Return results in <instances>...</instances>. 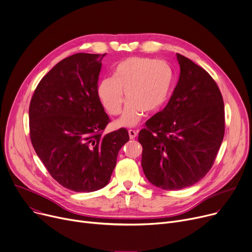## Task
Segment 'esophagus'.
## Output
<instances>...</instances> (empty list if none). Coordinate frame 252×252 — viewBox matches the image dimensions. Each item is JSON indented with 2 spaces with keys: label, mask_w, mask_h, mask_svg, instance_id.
<instances>
[{
  "label": "esophagus",
  "mask_w": 252,
  "mask_h": 252,
  "mask_svg": "<svg viewBox=\"0 0 252 252\" xmlns=\"http://www.w3.org/2000/svg\"><path fill=\"white\" fill-rule=\"evenodd\" d=\"M128 133H129L130 139H134L135 137L137 136V131H135V130H133V129H129V130H128Z\"/></svg>",
  "instance_id": "esophagus-1"
}]
</instances>
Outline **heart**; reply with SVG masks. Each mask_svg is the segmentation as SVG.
I'll return each mask as SVG.
<instances>
[{"label":"heart","instance_id":"b5f03b06","mask_svg":"<svg viewBox=\"0 0 252 252\" xmlns=\"http://www.w3.org/2000/svg\"><path fill=\"white\" fill-rule=\"evenodd\" d=\"M173 71L164 62L145 57H131L120 63L113 77H106L98 86V95L106 111L118 116L129 101L119 124L136 125L144 112L153 114L161 110L171 94Z\"/></svg>","mask_w":252,"mask_h":252}]
</instances>
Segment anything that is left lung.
Segmentation results:
<instances>
[{"label":"left lung","mask_w":252,"mask_h":252,"mask_svg":"<svg viewBox=\"0 0 252 252\" xmlns=\"http://www.w3.org/2000/svg\"><path fill=\"white\" fill-rule=\"evenodd\" d=\"M178 85L165 108L138 135L147 180L176 190L201 181L214 164L225 133L222 94L201 66L177 53Z\"/></svg>","instance_id":"1"}]
</instances>
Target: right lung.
<instances>
[{"mask_svg": "<svg viewBox=\"0 0 252 252\" xmlns=\"http://www.w3.org/2000/svg\"><path fill=\"white\" fill-rule=\"evenodd\" d=\"M105 55L80 52L60 62L37 85L29 106L38 158L57 183L73 191L104 188L129 140L125 128L104 134L111 121L98 95Z\"/></svg>", "mask_w": 252, "mask_h": 252, "instance_id": "1", "label": "right lung"}]
</instances>
